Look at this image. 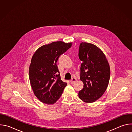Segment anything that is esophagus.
I'll return each instance as SVG.
<instances>
[{"mask_svg":"<svg viewBox=\"0 0 132 132\" xmlns=\"http://www.w3.org/2000/svg\"><path fill=\"white\" fill-rule=\"evenodd\" d=\"M76 80H77V79H76V78H75V77H73V78H72V79H71V80H70V83L71 84H74L75 82L76 81Z\"/></svg>","mask_w":132,"mask_h":132,"instance_id":"esophagus-1","label":"esophagus"}]
</instances>
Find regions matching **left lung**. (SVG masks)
Returning <instances> with one entry per match:
<instances>
[{"mask_svg":"<svg viewBox=\"0 0 132 132\" xmlns=\"http://www.w3.org/2000/svg\"><path fill=\"white\" fill-rule=\"evenodd\" d=\"M80 80L84 87L79 91V98L87 103L95 102L105 91L110 80V68L103 52L97 46L82 42L79 48Z\"/></svg>","mask_w":132,"mask_h":132,"instance_id":"8db88e82","label":"left lung"}]
</instances>
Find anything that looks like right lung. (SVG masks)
<instances>
[{
    "label": "right lung",
    "mask_w": 132,
    "mask_h": 132,
    "mask_svg": "<svg viewBox=\"0 0 132 132\" xmlns=\"http://www.w3.org/2000/svg\"><path fill=\"white\" fill-rule=\"evenodd\" d=\"M71 45V43L54 42L42 46L33 54L29 67L30 82L34 95L42 102L55 103L67 86L61 80L56 63Z\"/></svg>",
    "instance_id": "1"
}]
</instances>
